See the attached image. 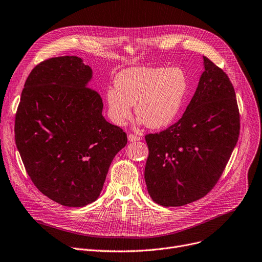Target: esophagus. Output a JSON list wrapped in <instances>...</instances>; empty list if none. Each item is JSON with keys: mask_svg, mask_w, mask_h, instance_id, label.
Wrapping results in <instances>:
<instances>
[{"mask_svg": "<svg viewBox=\"0 0 262 262\" xmlns=\"http://www.w3.org/2000/svg\"><path fill=\"white\" fill-rule=\"evenodd\" d=\"M127 139H128L129 142H135V141H139V140H140L139 137H137V136L132 135V134H129V135L127 136Z\"/></svg>", "mask_w": 262, "mask_h": 262, "instance_id": "obj_1", "label": "esophagus"}]
</instances>
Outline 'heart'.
Returning <instances> with one entry per match:
<instances>
[{"mask_svg": "<svg viewBox=\"0 0 262 262\" xmlns=\"http://www.w3.org/2000/svg\"><path fill=\"white\" fill-rule=\"evenodd\" d=\"M186 92L187 78L180 69L129 68L116 76L115 86L107 88L108 114L117 125H124L135 105L139 124L163 128L180 114Z\"/></svg>", "mask_w": 262, "mask_h": 262, "instance_id": "1", "label": "heart"}]
</instances>
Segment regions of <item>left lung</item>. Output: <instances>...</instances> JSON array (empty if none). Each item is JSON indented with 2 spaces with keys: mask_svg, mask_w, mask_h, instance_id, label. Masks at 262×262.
I'll list each match as a JSON object with an SVG mask.
<instances>
[{
  "mask_svg": "<svg viewBox=\"0 0 262 262\" xmlns=\"http://www.w3.org/2000/svg\"><path fill=\"white\" fill-rule=\"evenodd\" d=\"M204 72L183 117L145 136L148 194L163 207L205 196L221 177L240 130L235 89L226 73L203 56Z\"/></svg>",
  "mask_w": 262,
  "mask_h": 262,
  "instance_id": "8db88e82",
  "label": "left lung"
}]
</instances>
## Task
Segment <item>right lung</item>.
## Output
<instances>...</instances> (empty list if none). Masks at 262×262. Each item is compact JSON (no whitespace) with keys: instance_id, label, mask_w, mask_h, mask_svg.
I'll return each instance as SVG.
<instances>
[{"instance_id":"right-lung-1","label":"right lung","mask_w":262,"mask_h":262,"mask_svg":"<svg viewBox=\"0 0 262 262\" xmlns=\"http://www.w3.org/2000/svg\"><path fill=\"white\" fill-rule=\"evenodd\" d=\"M92 69L77 56L37 64L16 115L15 139L25 170L40 192L67 207L99 199L110 163L127 137L103 117L89 88Z\"/></svg>"}]
</instances>
